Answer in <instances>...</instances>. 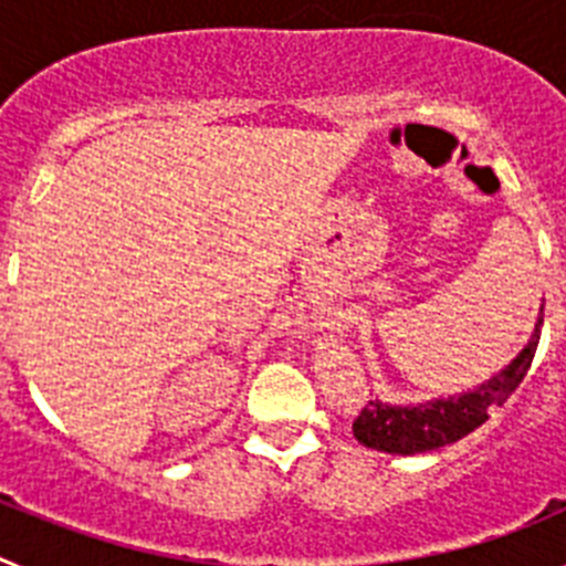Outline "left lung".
<instances>
[{
	"label": "left lung",
	"mask_w": 566,
	"mask_h": 566,
	"mask_svg": "<svg viewBox=\"0 0 566 566\" xmlns=\"http://www.w3.org/2000/svg\"><path fill=\"white\" fill-rule=\"evenodd\" d=\"M542 323L544 306L538 308L533 337L518 352V357L504 365L496 377L476 385L473 391L417 405H388L382 399H371L354 419L357 442L365 448H374V451L413 457V453L437 451V448L453 444L473 433L479 424L488 422L490 411L502 408L510 394L518 388V382L527 377L530 363L536 357L538 337H542Z\"/></svg>",
	"instance_id": "left-lung-1"
}]
</instances>
